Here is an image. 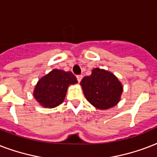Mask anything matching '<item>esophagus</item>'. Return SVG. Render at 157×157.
Listing matches in <instances>:
<instances>
[{
	"label": "esophagus",
	"instance_id": "34e87169",
	"mask_svg": "<svg viewBox=\"0 0 157 157\" xmlns=\"http://www.w3.org/2000/svg\"><path fill=\"white\" fill-rule=\"evenodd\" d=\"M76 78H77L78 82H81V81L82 80V78H83V76H82V75H78V76H76Z\"/></svg>",
	"mask_w": 157,
	"mask_h": 157
}]
</instances>
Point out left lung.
Here are the masks:
<instances>
[{
  "mask_svg": "<svg viewBox=\"0 0 157 157\" xmlns=\"http://www.w3.org/2000/svg\"><path fill=\"white\" fill-rule=\"evenodd\" d=\"M86 99L98 109H108L120 101L123 90L118 79L109 71L94 68L81 81Z\"/></svg>",
  "mask_w": 157,
  "mask_h": 157,
  "instance_id": "8db88e82",
  "label": "left lung"
}]
</instances>
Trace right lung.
Segmentation results:
<instances>
[{
    "mask_svg": "<svg viewBox=\"0 0 157 157\" xmlns=\"http://www.w3.org/2000/svg\"><path fill=\"white\" fill-rule=\"evenodd\" d=\"M76 83V77L71 71L54 69L40 79L33 94L41 106L52 108L63 102L69 85Z\"/></svg>",
    "mask_w": 157,
    "mask_h": 157,
    "instance_id": "right-lung-1",
    "label": "right lung"
}]
</instances>
